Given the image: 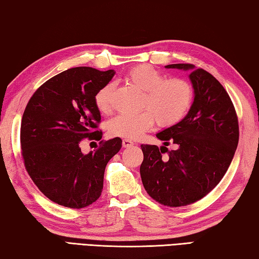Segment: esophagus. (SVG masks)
I'll use <instances>...</instances> for the list:
<instances>
[{
  "label": "esophagus",
  "instance_id": "obj_1",
  "mask_svg": "<svg viewBox=\"0 0 259 259\" xmlns=\"http://www.w3.org/2000/svg\"><path fill=\"white\" fill-rule=\"evenodd\" d=\"M132 146H134V143L131 141V140H127V139L122 140V147H124V148H130Z\"/></svg>",
  "mask_w": 259,
  "mask_h": 259
}]
</instances>
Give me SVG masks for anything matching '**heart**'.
<instances>
[{"mask_svg": "<svg viewBox=\"0 0 259 259\" xmlns=\"http://www.w3.org/2000/svg\"><path fill=\"white\" fill-rule=\"evenodd\" d=\"M126 80L135 88L144 91L139 113H121L109 121V133L113 137L128 140L139 139L152 125L169 127L178 124L187 115L193 99L191 84L182 78L165 79L159 70L151 66L139 65L130 69ZM113 85L108 83L95 94V106L100 112L111 111V94Z\"/></svg>", "mask_w": 259, "mask_h": 259, "instance_id": "b5f03b06", "label": "heart"}]
</instances>
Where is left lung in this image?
Segmentation results:
<instances>
[{
  "mask_svg": "<svg viewBox=\"0 0 259 259\" xmlns=\"http://www.w3.org/2000/svg\"><path fill=\"white\" fill-rule=\"evenodd\" d=\"M166 68L191 72L193 102L182 120L156 134L160 148L142 144L140 174L152 199L181 207L200 200L223 179L237 150L239 124L228 92L211 74L190 63ZM169 142L178 149L168 152Z\"/></svg>",
  "mask_w": 259,
  "mask_h": 259,
  "instance_id": "1",
  "label": "left lung"
}]
</instances>
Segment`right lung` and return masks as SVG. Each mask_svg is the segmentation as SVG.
I'll return each instance as SVG.
<instances>
[{
	"label": "right lung",
	"instance_id": "right-lung-1",
	"mask_svg": "<svg viewBox=\"0 0 259 259\" xmlns=\"http://www.w3.org/2000/svg\"><path fill=\"white\" fill-rule=\"evenodd\" d=\"M115 72L70 68L45 81L25 109L20 128L25 167L39 191L58 205L79 209L101 196L104 169L121 140H108L88 155L79 144L86 138H102L94 98Z\"/></svg>",
	"mask_w": 259,
	"mask_h": 259
}]
</instances>
